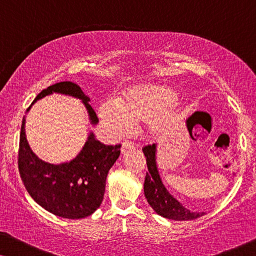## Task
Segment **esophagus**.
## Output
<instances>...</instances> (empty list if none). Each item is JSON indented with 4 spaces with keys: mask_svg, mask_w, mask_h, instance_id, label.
<instances>
[{
    "mask_svg": "<svg viewBox=\"0 0 256 256\" xmlns=\"http://www.w3.org/2000/svg\"><path fill=\"white\" fill-rule=\"evenodd\" d=\"M135 148L134 143L130 142V141H126L122 143V148H121V152H129V150H132Z\"/></svg>",
    "mask_w": 256,
    "mask_h": 256,
    "instance_id": "esophagus-1",
    "label": "esophagus"
}]
</instances>
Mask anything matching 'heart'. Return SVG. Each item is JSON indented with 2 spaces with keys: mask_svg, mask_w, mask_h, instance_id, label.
<instances>
[{
  "mask_svg": "<svg viewBox=\"0 0 256 256\" xmlns=\"http://www.w3.org/2000/svg\"><path fill=\"white\" fill-rule=\"evenodd\" d=\"M176 101V94L160 86H135L118 100L108 99L100 106V116L114 135H124L130 128L152 121L155 132L166 121V108Z\"/></svg>",
  "mask_w": 256,
  "mask_h": 256,
  "instance_id": "heart-1",
  "label": "heart"
}]
</instances>
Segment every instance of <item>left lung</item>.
Wrapping results in <instances>:
<instances>
[{"instance_id": "left-lung-1", "label": "left lung", "mask_w": 256, "mask_h": 256, "mask_svg": "<svg viewBox=\"0 0 256 256\" xmlns=\"http://www.w3.org/2000/svg\"><path fill=\"white\" fill-rule=\"evenodd\" d=\"M142 150L146 160V166H148V172L144 180V196L154 211L164 218L178 220V222L194 220L206 214V212H192L184 208L166 190L157 169L156 144H148Z\"/></svg>"}]
</instances>
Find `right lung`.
Returning a JSON list of instances; mask_svg holds the SVG:
<instances>
[{
    "label": "right lung",
    "instance_id": "1",
    "mask_svg": "<svg viewBox=\"0 0 256 256\" xmlns=\"http://www.w3.org/2000/svg\"><path fill=\"white\" fill-rule=\"evenodd\" d=\"M54 92L78 98L88 112L90 124L99 122L96 113L88 104L90 98L76 84L71 82L48 86L38 94L31 106ZM24 126L26 115L20 127L18 170L24 186L34 200L62 218L82 219L92 214L104 200L108 171L120 156L121 144L106 146L96 140L90 132L76 158L54 166L34 155L28 143Z\"/></svg>",
    "mask_w": 256,
    "mask_h": 256
}]
</instances>
